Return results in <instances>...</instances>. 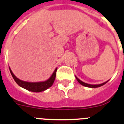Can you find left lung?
<instances>
[{
    "label": "left lung",
    "instance_id": "8db88e82",
    "mask_svg": "<svg viewBox=\"0 0 124 124\" xmlns=\"http://www.w3.org/2000/svg\"><path fill=\"white\" fill-rule=\"evenodd\" d=\"M76 78L77 81L79 82V83H80V84H81V85H83V86H86V87H88V88H98V87H100V86H103V85H104L105 84H106L107 82L108 81H107L105 82V83H101V84H100V85H90V84H88V83H84V82H83L82 81H81L79 79H78L76 76Z\"/></svg>",
    "mask_w": 124,
    "mask_h": 124
}]
</instances>
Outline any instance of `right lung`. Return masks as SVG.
<instances>
[{
	"label": "right lung",
	"mask_w": 124,
	"mask_h": 124,
	"mask_svg": "<svg viewBox=\"0 0 124 124\" xmlns=\"http://www.w3.org/2000/svg\"><path fill=\"white\" fill-rule=\"evenodd\" d=\"M9 70H10L11 75H12V78L16 81V83H17L20 87L24 88V89H27V90H28L30 91H32V92L39 93L46 90L48 88H49L50 87L52 86L53 83L55 81V79L56 72H57V68L55 69L53 74L48 79H47L46 81H45L41 82H28L22 81V80L19 79V78H17L13 74L10 67H9Z\"/></svg>",
	"instance_id": "obj_1"
}]
</instances>
